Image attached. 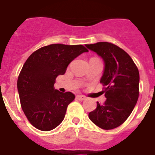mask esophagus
Listing matches in <instances>:
<instances>
[{"label":"esophagus","instance_id":"34e87169","mask_svg":"<svg viewBox=\"0 0 155 155\" xmlns=\"http://www.w3.org/2000/svg\"><path fill=\"white\" fill-rule=\"evenodd\" d=\"M76 98L80 101H84V100L86 99V97L84 95H77L76 96Z\"/></svg>","mask_w":155,"mask_h":155}]
</instances>
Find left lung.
<instances>
[{
  "label": "left lung",
  "instance_id": "left-lung-1",
  "mask_svg": "<svg viewBox=\"0 0 155 155\" xmlns=\"http://www.w3.org/2000/svg\"><path fill=\"white\" fill-rule=\"evenodd\" d=\"M86 47L103 60L105 67L100 83L105 86L102 92L106 97L103 105L97 102V108L88 116L97 127L114 129L125 121L137 102L139 70L128 53L114 44L101 41Z\"/></svg>",
  "mask_w": 155,
  "mask_h": 155
}]
</instances>
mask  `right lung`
<instances>
[{
  "mask_svg": "<svg viewBox=\"0 0 155 155\" xmlns=\"http://www.w3.org/2000/svg\"><path fill=\"white\" fill-rule=\"evenodd\" d=\"M85 52L88 50L82 45L52 44L27 58L18 77L17 88L23 113L34 127L47 132L63 121L75 95L56 90V78L65 73L68 64Z\"/></svg>",
  "mask_w": 155,
  "mask_h": 155,
  "instance_id": "right-lung-1",
  "label": "right lung"
}]
</instances>
